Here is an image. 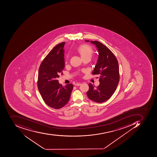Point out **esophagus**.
I'll list each match as a JSON object with an SVG mask.
<instances>
[{"mask_svg":"<svg viewBox=\"0 0 157 157\" xmlns=\"http://www.w3.org/2000/svg\"><path fill=\"white\" fill-rule=\"evenodd\" d=\"M81 83H75V86H80V85H81Z\"/></svg>","mask_w":157,"mask_h":157,"instance_id":"1","label":"esophagus"}]
</instances>
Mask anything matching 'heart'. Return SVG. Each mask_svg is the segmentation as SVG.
Here are the masks:
<instances>
[{
    "label": "heart",
    "instance_id": "obj_1",
    "mask_svg": "<svg viewBox=\"0 0 157 157\" xmlns=\"http://www.w3.org/2000/svg\"><path fill=\"white\" fill-rule=\"evenodd\" d=\"M77 51L82 59L85 58H90L93 54V50L88 45H81L78 48Z\"/></svg>",
    "mask_w": 157,
    "mask_h": 157
}]
</instances>
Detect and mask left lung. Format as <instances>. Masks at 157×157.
<instances>
[{"mask_svg": "<svg viewBox=\"0 0 157 157\" xmlns=\"http://www.w3.org/2000/svg\"><path fill=\"white\" fill-rule=\"evenodd\" d=\"M90 42L95 45L98 50V59L92 74L99 75L100 83L96 88L89 83V89L86 94L93 101L104 102L110 98L118 85L120 77L118 63L112 51L102 43L98 41Z\"/></svg>", "mask_w": 157, "mask_h": 157, "instance_id": "8db88e82", "label": "left lung"}]
</instances>
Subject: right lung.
Listing matches in <instances>:
<instances>
[{
    "label": "right lung",
    "instance_id": "1",
    "mask_svg": "<svg viewBox=\"0 0 157 157\" xmlns=\"http://www.w3.org/2000/svg\"><path fill=\"white\" fill-rule=\"evenodd\" d=\"M63 42L57 44L42 61L38 73V90L48 106L59 109L67 103L73 86L72 83L63 86L57 78L62 75L65 67Z\"/></svg>",
    "mask_w": 157,
    "mask_h": 157
}]
</instances>
